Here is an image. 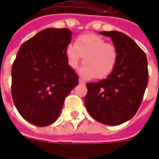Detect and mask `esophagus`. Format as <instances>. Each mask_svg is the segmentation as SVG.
<instances>
[{"instance_id":"esophagus-1","label":"esophagus","mask_w":159,"mask_h":159,"mask_svg":"<svg viewBox=\"0 0 159 159\" xmlns=\"http://www.w3.org/2000/svg\"><path fill=\"white\" fill-rule=\"evenodd\" d=\"M79 82H80V84H83V85H85V84H86V82H85L83 80H81V79H80V80H79Z\"/></svg>"}]
</instances>
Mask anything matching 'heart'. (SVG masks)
<instances>
[{"instance_id": "1", "label": "heart", "mask_w": 159, "mask_h": 159, "mask_svg": "<svg viewBox=\"0 0 159 159\" xmlns=\"http://www.w3.org/2000/svg\"><path fill=\"white\" fill-rule=\"evenodd\" d=\"M65 53L73 69H76L84 57V65L79 70L84 79L105 78L111 73L118 60L115 46L93 34L78 37L74 45L67 47Z\"/></svg>"}]
</instances>
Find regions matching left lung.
<instances>
[{"instance_id": "1", "label": "left lung", "mask_w": 159, "mask_h": 159, "mask_svg": "<svg viewBox=\"0 0 159 159\" xmlns=\"http://www.w3.org/2000/svg\"><path fill=\"white\" fill-rule=\"evenodd\" d=\"M100 34L111 38L118 60L106 79L87 84L84 102L95 120L118 125L131 119L141 105L148 85V62L143 50L125 34L111 31Z\"/></svg>"}]
</instances>
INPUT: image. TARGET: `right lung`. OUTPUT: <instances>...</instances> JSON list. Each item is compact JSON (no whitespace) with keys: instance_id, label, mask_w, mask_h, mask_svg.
I'll use <instances>...</instances> for the list:
<instances>
[{"instance_id":"1","label":"right lung","mask_w":159,"mask_h":159,"mask_svg":"<svg viewBox=\"0 0 159 159\" xmlns=\"http://www.w3.org/2000/svg\"><path fill=\"white\" fill-rule=\"evenodd\" d=\"M70 40L67 28H47L23 43L16 54L11 95L18 112L34 125L53 124L65 97L79 85L65 53Z\"/></svg>"}]
</instances>
